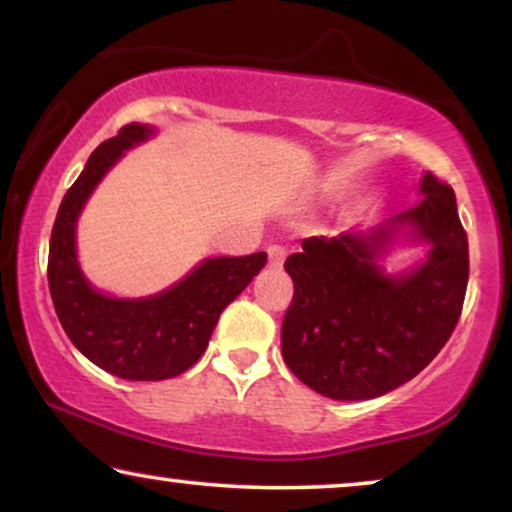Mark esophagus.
Listing matches in <instances>:
<instances>
[{"label":"esophagus","mask_w":512,"mask_h":512,"mask_svg":"<svg viewBox=\"0 0 512 512\" xmlns=\"http://www.w3.org/2000/svg\"><path fill=\"white\" fill-rule=\"evenodd\" d=\"M284 256L286 251L282 247H277V244H272V247L268 249V265L272 270H279L284 265Z\"/></svg>","instance_id":"obj_1"}]
</instances>
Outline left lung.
Segmentation results:
<instances>
[{
    "label": "left lung",
    "mask_w": 512,
    "mask_h": 512,
    "mask_svg": "<svg viewBox=\"0 0 512 512\" xmlns=\"http://www.w3.org/2000/svg\"><path fill=\"white\" fill-rule=\"evenodd\" d=\"M422 200L380 226L307 237L286 258L293 300L282 356L300 382L333 401H368L422 373L450 340L468 284V240L447 184L426 172ZM398 243L424 262L389 273Z\"/></svg>",
    "instance_id": "left-lung-1"
}]
</instances>
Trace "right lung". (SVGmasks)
<instances>
[{
	"instance_id": "obj_1",
	"label": "right lung",
	"mask_w": 512,
	"mask_h": 512,
	"mask_svg": "<svg viewBox=\"0 0 512 512\" xmlns=\"http://www.w3.org/2000/svg\"><path fill=\"white\" fill-rule=\"evenodd\" d=\"M153 137V125L130 123L97 146L60 202L48 249V289L67 338L88 361L123 380H167L191 368L221 312L268 261L265 251L202 258L179 282L144 298H118L88 282L76 251L83 207L125 151Z\"/></svg>"
}]
</instances>
